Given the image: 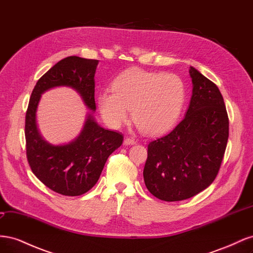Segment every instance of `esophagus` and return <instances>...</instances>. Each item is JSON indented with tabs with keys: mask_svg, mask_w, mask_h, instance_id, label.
<instances>
[{
	"mask_svg": "<svg viewBox=\"0 0 253 253\" xmlns=\"http://www.w3.org/2000/svg\"><path fill=\"white\" fill-rule=\"evenodd\" d=\"M135 143H136L135 139L129 138V137H126L124 140V144H126V145H131V144H135Z\"/></svg>",
	"mask_w": 253,
	"mask_h": 253,
	"instance_id": "esophagus-1",
	"label": "esophagus"
}]
</instances>
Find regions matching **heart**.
Masks as SVG:
<instances>
[{
    "label": "heart",
    "mask_w": 253,
    "mask_h": 253,
    "mask_svg": "<svg viewBox=\"0 0 253 253\" xmlns=\"http://www.w3.org/2000/svg\"><path fill=\"white\" fill-rule=\"evenodd\" d=\"M183 101L185 85L178 76L131 68L113 82V90L98 96L101 116L109 126L116 128L132 118L141 132L159 135L171 128L177 120Z\"/></svg>",
    "instance_id": "1"
}]
</instances>
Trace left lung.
Wrapping results in <instances>:
<instances>
[{"mask_svg":"<svg viewBox=\"0 0 253 253\" xmlns=\"http://www.w3.org/2000/svg\"><path fill=\"white\" fill-rule=\"evenodd\" d=\"M192 97L186 116L172 131L148 144L143 179L165 202L188 200L218 174L229 137V118L218 87L190 67Z\"/></svg>","mask_w":253,"mask_h":253,"instance_id":"left-lung-1","label":"left lung"}]
</instances>
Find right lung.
<instances>
[{
  "label": "right lung",
  "mask_w": 253,
  "mask_h": 253,
  "mask_svg": "<svg viewBox=\"0 0 253 253\" xmlns=\"http://www.w3.org/2000/svg\"><path fill=\"white\" fill-rule=\"evenodd\" d=\"M98 60L77 56L64 58L38 80L25 117L26 156L37 178L65 196L82 195L98 181L106 159L124 142V135L98 126L88 114L82 132L74 141L52 145L39 133L36 112L41 94L56 86H70L91 111L95 103V73Z\"/></svg>",
  "instance_id": "obj_1"
}]
</instances>
